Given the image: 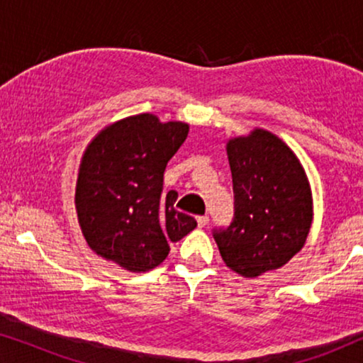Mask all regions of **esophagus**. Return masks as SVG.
<instances>
[{
    "instance_id": "esophagus-1",
    "label": "esophagus",
    "mask_w": 363,
    "mask_h": 363,
    "mask_svg": "<svg viewBox=\"0 0 363 363\" xmlns=\"http://www.w3.org/2000/svg\"><path fill=\"white\" fill-rule=\"evenodd\" d=\"M196 221H198V226H200V228H205V226L208 225V221H210V218H208L206 215H205V216H198V218H196Z\"/></svg>"
}]
</instances>
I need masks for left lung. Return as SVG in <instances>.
<instances>
[{"label": "left lung", "mask_w": 363, "mask_h": 363, "mask_svg": "<svg viewBox=\"0 0 363 363\" xmlns=\"http://www.w3.org/2000/svg\"><path fill=\"white\" fill-rule=\"evenodd\" d=\"M226 152L235 218L215 241L225 264L252 279L304 247L314 218L311 183L291 147L264 128L230 138Z\"/></svg>", "instance_id": "1"}]
</instances>
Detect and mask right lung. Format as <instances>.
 Returning <instances> with one entry per match:
<instances>
[{"mask_svg": "<svg viewBox=\"0 0 363 363\" xmlns=\"http://www.w3.org/2000/svg\"><path fill=\"white\" fill-rule=\"evenodd\" d=\"M186 122L138 113L104 127L89 142L76 183L77 221L97 256L130 272L160 266L196 228L175 210L178 193L163 195V172L186 140Z\"/></svg>", "mask_w": 363, "mask_h": 363, "instance_id": "right-lung-1", "label": "right lung"}]
</instances>
